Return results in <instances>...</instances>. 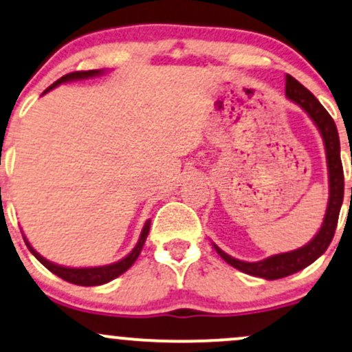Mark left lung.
Masks as SVG:
<instances>
[{
	"label": "left lung",
	"instance_id": "left-lung-1",
	"mask_svg": "<svg viewBox=\"0 0 352 352\" xmlns=\"http://www.w3.org/2000/svg\"><path fill=\"white\" fill-rule=\"evenodd\" d=\"M286 96L298 106H301L304 111L307 113V116L318 126L322 141H324L327 176H329V199H327L326 214L318 234L309 243L304 244L302 248H298V250L289 252L270 256V258L258 263L239 261V259L226 254L221 248L212 243L216 252L228 264H231L232 267L246 272L250 276H256V278L270 279V281L294 274V272L301 271L304 267L309 266V264H313L321 254H324L327 246H329L331 241L334 238L339 211H341L342 206V197H344V173H342L341 163V146H339V134L338 128L334 124V120L326 111L324 106L316 100L314 94L309 89L304 88L301 82L294 80L291 74H286Z\"/></svg>",
	"mask_w": 352,
	"mask_h": 352
}]
</instances>
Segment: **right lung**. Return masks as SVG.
Masks as SVG:
<instances>
[{
  "label": "right lung",
  "mask_w": 352,
  "mask_h": 352,
  "mask_svg": "<svg viewBox=\"0 0 352 352\" xmlns=\"http://www.w3.org/2000/svg\"><path fill=\"white\" fill-rule=\"evenodd\" d=\"M104 73V69H91V71H74V73H69V74H65L63 78H59L56 82H53V85L50 86V88L45 89L46 94L48 91H51L53 88H56V86L61 85V82H68V81H78V80H88V78H94V76H100V74ZM149 228H151V219H148L144 223V228L143 231H141V236L140 239H138L136 246L133 248V251L129 252L128 256H124L121 261L118 263H113V264H108V266H96V267H66V266H59V264H54L48 261L46 258H43L39 252H36V250H33V246H31L30 243H28V239L25 238V243L28 246V250L33 252L34 258L38 259L39 263L43 264V266L46 267V270H50L53 274L59 276L61 279H65V281L68 283H73V284H78V286H100V284H106L109 281H113L114 278H118V276L123 274L124 271H128L129 267L133 266L134 261L138 259V256H140L141 250H143L144 243H146V238H148V232H149Z\"/></svg>",
  "instance_id": "add662e5"
}]
</instances>
